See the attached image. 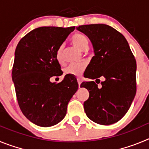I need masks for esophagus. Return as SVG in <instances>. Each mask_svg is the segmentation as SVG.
I'll use <instances>...</instances> for the list:
<instances>
[{"label":"esophagus","mask_w":149,"mask_h":149,"mask_svg":"<svg viewBox=\"0 0 149 149\" xmlns=\"http://www.w3.org/2000/svg\"><path fill=\"white\" fill-rule=\"evenodd\" d=\"M77 83H78V86H79V88H80V86H81V82H82V81H81V78H80V77H78V78H77Z\"/></svg>","instance_id":"esophagus-1"}]
</instances>
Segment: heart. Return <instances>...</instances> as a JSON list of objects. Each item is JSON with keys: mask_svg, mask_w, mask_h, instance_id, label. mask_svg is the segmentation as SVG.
<instances>
[{"mask_svg": "<svg viewBox=\"0 0 149 149\" xmlns=\"http://www.w3.org/2000/svg\"><path fill=\"white\" fill-rule=\"evenodd\" d=\"M72 42L77 49L82 51H86L89 46V40L86 36L83 34L78 33L74 35L72 38ZM56 58L60 65H63L64 63L63 46H60L56 51ZM85 69H86V65L84 64L73 63V64H70L65 68V74L67 75L73 76V77H80L82 75Z\"/></svg>", "mask_w": 149, "mask_h": 149, "instance_id": "heart-1", "label": "heart"}]
</instances>
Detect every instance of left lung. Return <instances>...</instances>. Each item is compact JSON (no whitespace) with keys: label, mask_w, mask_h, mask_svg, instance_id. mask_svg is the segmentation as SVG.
<instances>
[{"label":"left lung","mask_w":149,"mask_h":149,"mask_svg":"<svg viewBox=\"0 0 149 149\" xmlns=\"http://www.w3.org/2000/svg\"><path fill=\"white\" fill-rule=\"evenodd\" d=\"M76 28L89 38L94 50L85 77L105 78L101 88L94 81L81 84L89 93L84 103L85 113L99 125L116 123L125 115L136 95V60L125 36L110 26L96 24Z\"/></svg>","instance_id":"obj_1"}]
</instances>
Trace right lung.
Listing matches in <instances>:
<instances>
[{"instance_id": "right-lung-1", "label": "right lung", "mask_w": 149, "mask_h": 149, "mask_svg": "<svg viewBox=\"0 0 149 149\" xmlns=\"http://www.w3.org/2000/svg\"><path fill=\"white\" fill-rule=\"evenodd\" d=\"M74 28L38 27L24 36L15 49L12 74L18 105L26 118L40 127L61 122L78 89L77 80L70 75L59 84L50 81L62 74L56 51Z\"/></svg>"}]
</instances>
